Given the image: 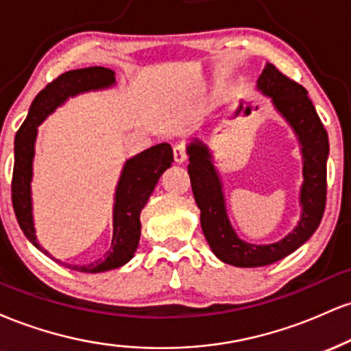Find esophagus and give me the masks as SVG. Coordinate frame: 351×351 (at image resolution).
<instances>
[{
  "label": "esophagus",
  "mask_w": 351,
  "mask_h": 351,
  "mask_svg": "<svg viewBox=\"0 0 351 351\" xmlns=\"http://www.w3.org/2000/svg\"><path fill=\"white\" fill-rule=\"evenodd\" d=\"M173 155H175V162L176 163H184L188 158V152H186V143L180 142L175 145L173 148Z\"/></svg>",
  "instance_id": "esophagus-1"
}]
</instances>
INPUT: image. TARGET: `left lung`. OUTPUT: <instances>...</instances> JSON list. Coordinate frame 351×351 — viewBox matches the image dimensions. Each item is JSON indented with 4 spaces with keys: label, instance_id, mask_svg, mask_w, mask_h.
Instances as JSON below:
<instances>
[{
    "label": "left lung",
    "instance_id": "1",
    "mask_svg": "<svg viewBox=\"0 0 351 351\" xmlns=\"http://www.w3.org/2000/svg\"><path fill=\"white\" fill-rule=\"evenodd\" d=\"M257 88L272 99L276 110L287 120L302 147V215L292 232L274 244H251L241 239L229 223L223 184L213 165L211 152L199 140L188 147V173L195 201L201 211L203 234L217 259L236 267H263L299 249L317 231L327 201L328 135L307 90L282 74L274 64H265L263 74L257 79Z\"/></svg>",
    "mask_w": 351,
    "mask_h": 351
}]
</instances>
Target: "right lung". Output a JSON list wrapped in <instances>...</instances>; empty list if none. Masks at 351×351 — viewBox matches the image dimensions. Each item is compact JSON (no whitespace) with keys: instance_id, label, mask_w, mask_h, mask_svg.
<instances>
[{"instance_id":"1","label":"right lung","mask_w":351,"mask_h":351,"mask_svg":"<svg viewBox=\"0 0 351 351\" xmlns=\"http://www.w3.org/2000/svg\"><path fill=\"white\" fill-rule=\"evenodd\" d=\"M115 84V72L107 67H86L60 74L58 79L43 88L29 107V114L19 127L14 138V168L11 181V198L16 219L24 236L41 249L36 239L33 221V201H31V180H33L34 143L38 127L47 115L69 97L88 90L112 87ZM173 163L170 143H160L148 148L134 158L127 160L115 191L114 203V236L110 251L104 259L87 265H69L79 272L97 274L122 267L134 257L140 241V213L158 183L162 173Z\"/></svg>"}]
</instances>
